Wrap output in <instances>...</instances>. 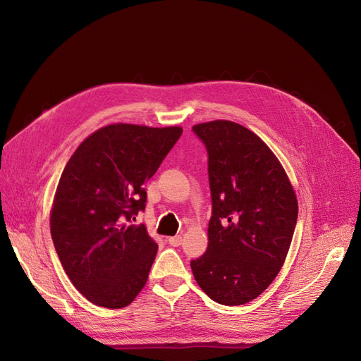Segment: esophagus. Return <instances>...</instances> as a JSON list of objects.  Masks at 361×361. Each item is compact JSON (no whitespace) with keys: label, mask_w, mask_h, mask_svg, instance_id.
Segmentation results:
<instances>
[{"label":"esophagus","mask_w":361,"mask_h":361,"mask_svg":"<svg viewBox=\"0 0 361 361\" xmlns=\"http://www.w3.org/2000/svg\"><path fill=\"white\" fill-rule=\"evenodd\" d=\"M168 243L171 245H174V247H177V245H180L183 243V237L181 235H174V237H168Z\"/></svg>","instance_id":"esophagus-1"}]
</instances>
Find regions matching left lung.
Returning <instances> with one entry per match:
<instances>
[{
    "label": "left lung",
    "mask_w": 361,
    "mask_h": 361,
    "mask_svg": "<svg viewBox=\"0 0 361 361\" xmlns=\"http://www.w3.org/2000/svg\"><path fill=\"white\" fill-rule=\"evenodd\" d=\"M193 131L209 155L212 216L207 249L190 267L214 301L241 306L267 290L286 262L297 196L279 159L252 130L215 120Z\"/></svg>",
    "instance_id": "1"
}]
</instances>
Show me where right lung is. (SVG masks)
Wrapping results in <instances>:
<instances>
[{
	"mask_svg": "<svg viewBox=\"0 0 361 361\" xmlns=\"http://www.w3.org/2000/svg\"><path fill=\"white\" fill-rule=\"evenodd\" d=\"M183 127L116 123L87 136L56 185L49 225L73 286L94 306L123 309L145 287L158 244L146 225L145 183L181 136Z\"/></svg>",
	"mask_w": 361,
	"mask_h": 361,
	"instance_id": "add662e5",
	"label": "right lung"
}]
</instances>
